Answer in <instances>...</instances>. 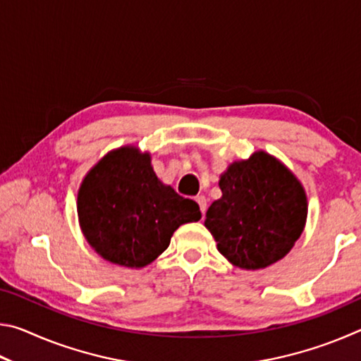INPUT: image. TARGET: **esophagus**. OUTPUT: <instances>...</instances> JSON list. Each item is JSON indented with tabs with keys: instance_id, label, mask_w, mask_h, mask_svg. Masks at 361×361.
I'll return each mask as SVG.
<instances>
[{
	"instance_id": "obj_1",
	"label": "esophagus",
	"mask_w": 361,
	"mask_h": 361,
	"mask_svg": "<svg viewBox=\"0 0 361 361\" xmlns=\"http://www.w3.org/2000/svg\"><path fill=\"white\" fill-rule=\"evenodd\" d=\"M195 202L199 204L202 215H205V212H207V199H205V195H197V197H195Z\"/></svg>"
}]
</instances>
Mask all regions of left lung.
I'll return each instance as SVG.
<instances>
[{"label": "left lung", "mask_w": 361, "mask_h": 361, "mask_svg": "<svg viewBox=\"0 0 361 361\" xmlns=\"http://www.w3.org/2000/svg\"><path fill=\"white\" fill-rule=\"evenodd\" d=\"M223 195L207 210L205 228L232 264L256 271L274 264L301 237L307 195L288 167L264 151L235 161L219 176Z\"/></svg>", "instance_id": "left-lung-1"}]
</instances>
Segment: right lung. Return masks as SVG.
<instances>
[{
  "label": "right lung",
  "mask_w": 361,
  "mask_h": 361,
  "mask_svg": "<svg viewBox=\"0 0 361 361\" xmlns=\"http://www.w3.org/2000/svg\"><path fill=\"white\" fill-rule=\"evenodd\" d=\"M199 205L157 178L149 152L137 146L109 151L78 191L79 226L97 253L113 264L140 269L170 245L173 232L199 221Z\"/></svg>",
  "instance_id": "obj_1"
}]
</instances>
